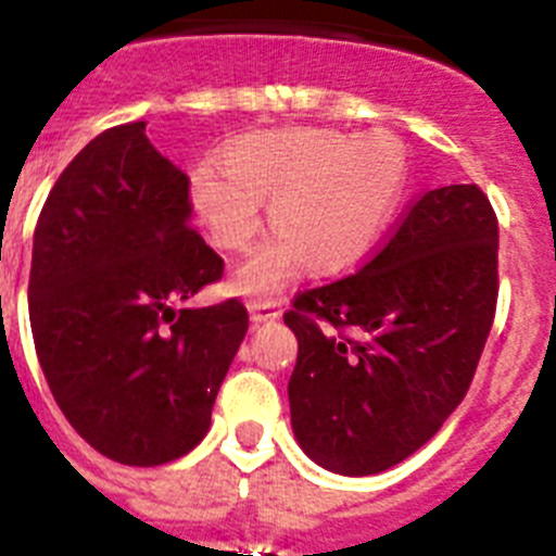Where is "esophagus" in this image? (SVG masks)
I'll list each match as a JSON object with an SVG mask.
<instances>
[{
    "label": "esophagus",
    "instance_id": "34e87169",
    "mask_svg": "<svg viewBox=\"0 0 556 556\" xmlns=\"http://www.w3.org/2000/svg\"><path fill=\"white\" fill-rule=\"evenodd\" d=\"M248 312L253 323H267L275 320V317H281V306L273 298H255V301L248 303Z\"/></svg>",
    "mask_w": 556,
    "mask_h": 556
}]
</instances>
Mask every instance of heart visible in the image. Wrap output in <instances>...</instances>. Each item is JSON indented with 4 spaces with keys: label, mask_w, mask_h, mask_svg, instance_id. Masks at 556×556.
I'll return each mask as SVG.
<instances>
[{
    "label": "heart",
    "mask_w": 556,
    "mask_h": 556,
    "mask_svg": "<svg viewBox=\"0 0 556 556\" xmlns=\"http://www.w3.org/2000/svg\"><path fill=\"white\" fill-rule=\"evenodd\" d=\"M191 175V211L225 253H244L262 228L278 230L233 275L242 294L281 289L306 264L345 273L381 244L409 186V152L387 130L362 136L289 127L244 136Z\"/></svg>",
    "instance_id": "heart-1"
}]
</instances>
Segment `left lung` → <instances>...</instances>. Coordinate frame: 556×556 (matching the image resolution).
<instances>
[{
	"label": "left lung",
	"mask_w": 556,
	"mask_h": 556,
	"mask_svg": "<svg viewBox=\"0 0 556 556\" xmlns=\"http://www.w3.org/2000/svg\"><path fill=\"white\" fill-rule=\"evenodd\" d=\"M498 301V219L476 184L412 200L370 262L292 298V429L317 465L372 476L468 395Z\"/></svg>",
	"instance_id": "obj_1"
}]
</instances>
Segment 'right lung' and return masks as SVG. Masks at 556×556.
<instances>
[{"label":"right lung","mask_w":556,"mask_h":556,"mask_svg":"<svg viewBox=\"0 0 556 556\" xmlns=\"http://www.w3.org/2000/svg\"><path fill=\"white\" fill-rule=\"evenodd\" d=\"M147 122L108 127L61 172L38 217L29 326L72 429L119 465L189 454L248 331L242 301L175 308L225 273L189 225L186 172Z\"/></svg>","instance_id":"1"}]
</instances>
